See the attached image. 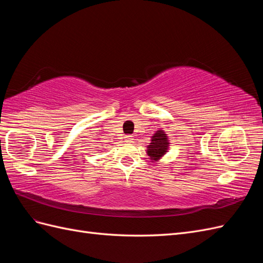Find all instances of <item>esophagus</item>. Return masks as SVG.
Returning a JSON list of instances; mask_svg holds the SVG:
<instances>
[{
  "label": "esophagus",
  "instance_id": "1",
  "mask_svg": "<svg viewBox=\"0 0 263 263\" xmlns=\"http://www.w3.org/2000/svg\"><path fill=\"white\" fill-rule=\"evenodd\" d=\"M125 140L128 141V142H132L134 140V136H133V135H126Z\"/></svg>",
  "mask_w": 263,
  "mask_h": 263
}]
</instances>
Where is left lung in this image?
<instances>
[{"label":"left lung","instance_id":"8db88e82","mask_svg":"<svg viewBox=\"0 0 263 263\" xmlns=\"http://www.w3.org/2000/svg\"><path fill=\"white\" fill-rule=\"evenodd\" d=\"M168 146L169 142L165 134L162 130L157 132L148 146V155L150 156L151 160H158L159 158L163 156L168 150Z\"/></svg>","mask_w":263,"mask_h":263}]
</instances>
